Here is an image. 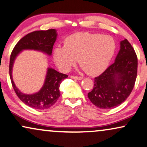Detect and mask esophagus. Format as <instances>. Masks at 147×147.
Here are the masks:
<instances>
[{
	"instance_id": "34e87169",
	"label": "esophagus",
	"mask_w": 147,
	"mask_h": 147,
	"mask_svg": "<svg viewBox=\"0 0 147 147\" xmlns=\"http://www.w3.org/2000/svg\"><path fill=\"white\" fill-rule=\"evenodd\" d=\"M70 77L71 78H74V79H76V80H82V77L81 76H74V75H71L70 76Z\"/></svg>"
}]
</instances>
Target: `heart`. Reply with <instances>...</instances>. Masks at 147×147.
<instances>
[{
	"mask_svg": "<svg viewBox=\"0 0 147 147\" xmlns=\"http://www.w3.org/2000/svg\"><path fill=\"white\" fill-rule=\"evenodd\" d=\"M64 42L65 46H58L53 51L56 65L63 72L69 71L78 59L86 73L96 75L108 67L116 50L112 36L96 33H75Z\"/></svg>",
	"mask_w": 147,
	"mask_h": 147,
	"instance_id": "heart-1",
	"label": "heart"
}]
</instances>
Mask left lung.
Instances as JSON below:
<instances>
[{"instance_id": "obj_1", "label": "left lung", "mask_w": 147, "mask_h": 147, "mask_svg": "<svg viewBox=\"0 0 147 147\" xmlns=\"http://www.w3.org/2000/svg\"><path fill=\"white\" fill-rule=\"evenodd\" d=\"M137 67V56L133 47L127 39L122 40L115 63L94 78L93 89L88 93L92 104L102 109L119 106L133 89Z\"/></svg>"}]
</instances>
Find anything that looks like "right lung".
Here are the masks:
<instances>
[{
	"instance_id": "right-lung-1",
	"label": "right lung",
	"mask_w": 147,
	"mask_h": 147,
	"mask_svg": "<svg viewBox=\"0 0 147 147\" xmlns=\"http://www.w3.org/2000/svg\"><path fill=\"white\" fill-rule=\"evenodd\" d=\"M57 34L55 29L36 30L28 33L16 43L12 50L9 64V74L12 87L18 98L28 107L38 110L50 108L59 98V86L62 80L68 77V75L60 73L52 68H48L44 85L36 93L26 94L16 88L12 80V66L16 57L22 50L39 51L51 56L52 55L53 45L57 39Z\"/></svg>"
}]
</instances>
